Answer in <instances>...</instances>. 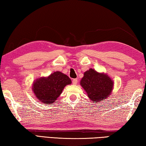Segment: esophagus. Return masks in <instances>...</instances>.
I'll return each instance as SVG.
<instances>
[{
    "label": "esophagus",
    "instance_id": "1",
    "mask_svg": "<svg viewBox=\"0 0 146 146\" xmlns=\"http://www.w3.org/2000/svg\"><path fill=\"white\" fill-rule=\"evenodd\" d=\"M77 82H78L77 79L75 78V79H73V80L72 84H73V85H76V84H77Z\"/></svg>",
    "mask_w": 146,
    "mask_h": 146
}]
</instances>
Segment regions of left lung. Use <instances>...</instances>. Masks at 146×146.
<instances>
[{"instance_id": "1", "label": "left lung", "mask_w": 146, "mask_h": 146, "mask_svg": "<svg viewBox=\"0 0 146 146\" xmlns=\"http://www.w3.org/2000/svg\"><path fill=\"white\" fill-rule=\"evenodd\" d=\"M80 82L87 96L94 103L105 102L113 89V81L108 74L98 72L92 68L84 73Z\"/></svg>"}]
</instances>
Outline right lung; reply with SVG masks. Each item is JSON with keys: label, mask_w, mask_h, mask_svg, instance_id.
<instances>
[{"label": "right lung", "mask_w": 146, "mask_h": 146, "mask_svg": "<svg viewBox=\"0 0 146 146\" xmlns=\"http://www.w3.org/2000/svg\"><path fill=\"white\" fill-rule=\"evenodd\" d=\"M71 84V79L67 75L60 71H55L49 76L36 79L32 90L39 102L49 105L55 102L64 87Z\"/></svg>", "instance_id": "add662e5"}]
</instances>
